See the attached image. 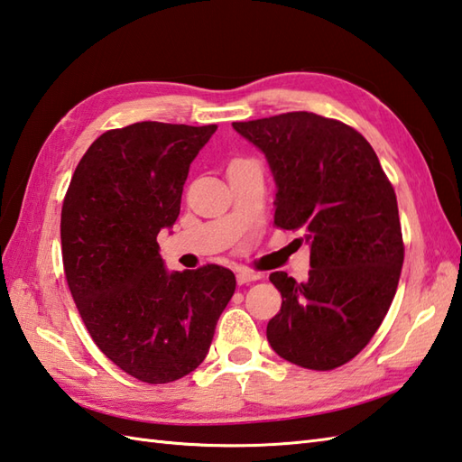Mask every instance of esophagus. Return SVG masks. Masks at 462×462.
<instances>
[{"label":"esophagus","instance_id":"esophagus-1","mask_svg":"<svg viewBox=\"0 0 462 462\" xmlns=\"http://www.w3.org/2000/svg\"><path fill=\"white\" fill-rule=\"evenodd\" d=\"M236 280H238L240 286H244V283H250V282H256V280H260V273H256V272H250V270H238V273H236Z\"/></svg>","mask_w":462,"mask_h":462}]
</instances>
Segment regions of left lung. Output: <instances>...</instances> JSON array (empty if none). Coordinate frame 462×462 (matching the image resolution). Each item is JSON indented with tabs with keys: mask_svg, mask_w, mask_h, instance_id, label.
<instances>
[{
	"mask_svg": "<svg viewBox=\"0 0 462 462\" xmlns=\"http://www.w3.org/2000/svg\"><path fill=\"white\" fill-rule=\"evenodd\" d=\"M232 126L266 154L273 224L310 244L308 280L270 273L282 293L270 346L300 367L336 369L367 346L395 298L405 248L393 186L371 144L339 121L296 111Z\"/></svg>",
	"mask_w": 462,
	"mask_h": 462,
	"instance_id": "8db88e82",
	"label": "left lung"
}]
</instances>
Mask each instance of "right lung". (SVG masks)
<instances>
[{
  "label": "right lung",
  "instance_id": "obj_1",
  "mask_svg": "<svg viewBox=\"0 0 462 462\" xmlns=\"http://www.w3.org/2000/svg\"><path fill=\"white\" fill-rule=\"evenodd\" d=\"M218 126L143 121L103 133L61 210L65 278L93 341L144 383L189 375L236 290L222 266L169 272L156 236L180 214L190 162Z\"/></svg>",
  "mask_w": 462,
  "mask_h": 462
}]
</instances>
